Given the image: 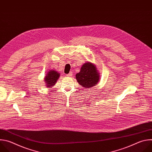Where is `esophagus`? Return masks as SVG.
Segmentation results:
<instances>
[{
  "label": "esophagus",
  "instance_id": "obj_1",
  "mask_svg": "<svg viewBox=\"0 0 152 152\" xmlns=\"http://www.w3.org/2000/svg\"><path fill=\"white\" fill-rule=\"evenodd\" d=\"M73 76V73L72 72H70L68 75H67V76L68 77H72Z\"/></svg>",
  "mask_w": 152,
  "mask_h": 152
}]
</instances>
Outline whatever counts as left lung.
Segmentation results:
<instances>
[{"label": "left lung", "instance_id": "left-lung-1", "mask_svg": "<svg viewBox=\"0 0 152 152\" xmlns=\"http://www.w3.org/2000/svg\"><path fill=\"white\" fill-rule=\"evenodd\" d=\"M76 78L81 86L89 88L96 85L99 81L100 75L94 65L87 62L83 64L80 72L76 74Z\"/></svg>", "mask_w": 152, "mask_h": 152}]
</instances>
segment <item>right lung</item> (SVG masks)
I'll return each instance as SVG.
<instances>
[{
  "label": "right lung",
  "mask_w": 152,
  "mask_h": 152,
  "mask_svg": "<svg viewBox=\"0 0 152 152\" xmlns=\"http://www.w3.org/2000/svg\"><path fill=\"white\" fill-rule=\"evenodd\" d=\"M59 76L60 74L55 70H50L49 71L45 77V82L46 83V87L52 88L55 84H56Z\"/></svg>",
  "instance_id": "right-lung-1"
}]
</instances>
